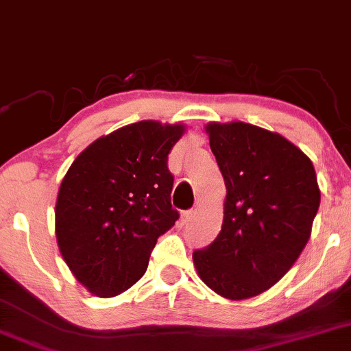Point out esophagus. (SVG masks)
I'll use <instances>...</instances> for the list:
<instances>
[{"mask_svg": "<svg viewBox=\"0 0 351 351\" xmlns=\"http://www.w3.org/2000/svg\"><path fill=\"white\" fill-rule=\"evenodd\" d=\"M194 214H196V213H194L193 209H189V210H184V213L181 214V222H183V223L189 222V221H191V219L194 217Z\"/></svg>", "mask_w": 351, "mask_h": 351, "instance_id": "esophagus-1", "label": "esophagus"}]
</instances>
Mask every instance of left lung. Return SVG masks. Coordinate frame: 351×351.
Here are the masks:
<instances>
[{
    "instance_id": "left-lung-1",
    "label": "left lung",
    "mask_w": 351,
    "mask_h": 351,
    "mask_svg": "<svg viewBox=\"0 0 351 351\" xmlns=\"http://www.w3.org/2000/svg\"><path fill=\"white\" fill-rule=\"evenodd\" d=\"M209 145L226 181L223 222L194 267L219 296L240 301L276 285L311 237L320 204L314 165L276 132L209 122Z\"/></svg>"
}]
</instances>
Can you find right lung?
<instances>
[{
  "label": "right lung",
  "instance_id": "right-lung-1",
  "mask_svg": "<svg viewBox=\"0 0 351 351\" xmlns=\"http://www.w3.org/2000/svg\"><path fill=\"white\" fill-rule=\"evenodd\" d=\"M183 124L141 121L99 137L75 158L55 204V235L73 276L112 298L149 267L160 235L178 221L168 154Z\"/></svg>",
  "mask_w": 351,
  "mask_h": 351
}]
</instances>
